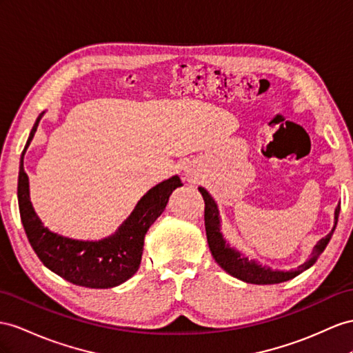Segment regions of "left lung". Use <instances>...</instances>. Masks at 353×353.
Returning <instances> with one entry per match:
<instances>
[{
  "mask_svg": "<svg viewBox=\"0 0 353 353\" xmlns=\"http://www.w3.org/2000/svg\"><path fill=\"white\" fill-rule=\"evenodd\" d=\"M198 191L201 192L205 209H204V223H205V234H207V243H209V248L212 255L216 263L221 265L222 270L227 271L228 274L236 277L239 280H243L246 283H254V285H274V283H282L286 280H291L295 276L301 274L303 271L310 268L316 261H318L319 255L327 248L330 243L332 232L337 227L339 214H340V204L336 207V212H334V228L328 234L327 237L321 239L316 246L312 250L310 258L305 261L304 264L296 267V270H273L267 265L259 264L256 259H249L245 254H241L237 249L230 246V243L225 240L221 232V216L218 204L214 203L213 196L205 191L204 188H198Z\"/></svg>",
  "mask_w": 353,
  "mask_h": 353,
  "instance_id": "obj_1",
  "label": "left lung"
}]
</instances>
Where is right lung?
Returning <instances> with one entry per match:
<instances>
[{
	"mask_svg": "<svg viewBox=\"0 0 353 353\" xmlns=\"http://www.w3.org/2000/svg\"><path fill=\"white\" fill-rule=\"evenodd\" d=\"M44 112L35 121L25 150ZM179 186L183 183L179 176H173L149 189L117 231L98 241L64 237L44 227L30 200V180L23 170V159H21L17 180V201L26 237L44 265L74 285L107 289L126 282L137 273L144 236L165 210L170 195Z\"/></svg>",
	"mask_w": 353,
	"mask_h": 353,
	"instance_id": "1",
	"label": "right lung"
}]
</instances>
